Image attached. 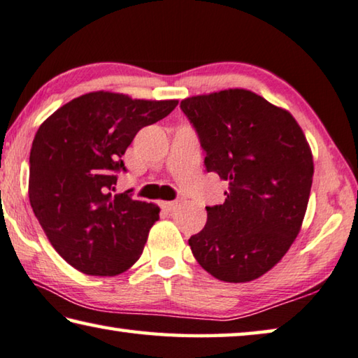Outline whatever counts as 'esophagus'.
Segmentation results:
<instances>
[{"label": "esophagus", "instance_id": "obj_1", "mask_svg": "<svg viewBox=\"0 0 358 358\" xmlns=\"http://www.w3.org/2000/svg\"><path fill=\"white\" fill-rule=\"evenodd\" d=\"M175 207H177V202H161V208L164 210V212H173Z\"/></svg>", "mask_w": 358, "mask_h": 358}]
</instances>
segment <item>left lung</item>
I'll return each instance as SVG.
<instances>
[{
  "instance_id": "left-lung-1",
  "label": "left lung",
  "mask_w": 358,
  "mask_h": 358,
  "mask_svg": "<svg viewBox=\"0 0 358 358\" xmlns=\"http://www.w3.org/2000/svg\"><path fill=\"white\" fill-rule=\"evenodd\" d=\"M206 151L207 172L229 183L221 206L191 236L192 255L223 282H250L279 263L308 208L314 162L287 110L245 89L181 100Z\"/></svg>"
}]
</instances>
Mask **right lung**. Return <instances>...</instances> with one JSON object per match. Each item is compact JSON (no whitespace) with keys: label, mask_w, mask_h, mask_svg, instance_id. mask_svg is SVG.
Segmentation results:
<instances>
[{"label":"right lung","mask_w":358,"mask_h":358,"mask_svg":"<svg viewBox=\"0 0 358 358\" xmlns=\"http://www.w3.org/2000/svg\"><path fill=\"white\" fill-rule=\"evenodd\" d=\"M178 100H134L90 92L50 115L33 140L28 196L55 252L89 275H117L143 253L155 203L116 194L122 156L140 129L173 111Z\"/></svg>","instance_id":"right-lung-1"}]
</instances>
